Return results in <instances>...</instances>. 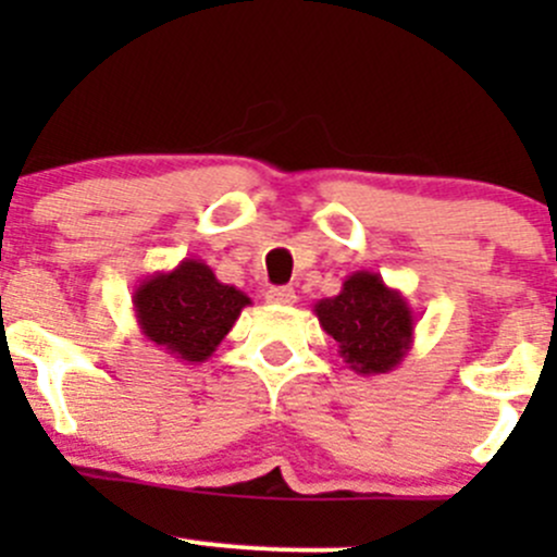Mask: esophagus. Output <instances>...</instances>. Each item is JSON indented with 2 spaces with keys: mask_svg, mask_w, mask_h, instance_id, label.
<instances>
[{
  "mask_svg": "<svg viewBox=\"0 0 557 557\" xmlns=\"http://www.w3.org/2000/svg\"><path fill=\"white\" fill-rule=\"evenodd\" d=\"M267 301L269 305L290 307V305H296V290L288 288V285H283V288H272V290H267Z\"/></svg>",
  "mask_w": 557,
  "mask_h": 557,
  "instance_id": "esophagus-1",
  "label": "esophagus"
}]
</instances>
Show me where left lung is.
I'll return each instance as SVG.
<instances>
[{"label":"left lung","mask_w":557,"mask_h":557,"mask_svg":"<svg viewBox=\"0 0 557 557\" xmlns=\"http://www.w3.org/2000/svg\"><path fill=\"white\" fill-rule=\"evenodd\" d=\"M320 329L334 336L339 356L356 374H387L407 358L414 342V312L401 290L377 272H352L331 299L314 301Z\"/></svg>","instance_id":"obj_1"}]
</instances>
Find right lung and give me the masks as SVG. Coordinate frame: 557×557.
Segmentation results:
<instances>
[{
    "label": "right lung",
    "instance_id": "obj_1",
    "mask_svg": "<svg viewBox=\"0 0 557 557\" xmlns=\"http://www.w3.org/2000/svg\"><path fill=\"white\" fill-rule=\"evenodd\" d=\"M137 325L148 342L185 363H205L218 350L250 296L221 283L199 258L153 272L134 288Z\"/></svg>",
    "mask_w": 557,
    "mask_h": 557
}]
</instances>
